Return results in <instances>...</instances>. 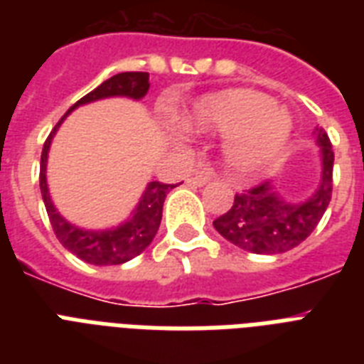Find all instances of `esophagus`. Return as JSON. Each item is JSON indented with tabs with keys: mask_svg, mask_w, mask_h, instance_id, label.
Segmentation results:
<instances>
[{
	"mask_svg": "<svg viewBox=\"0 0 364 364\" xmlns=\"http://www.w3.org/2000/svg\"><path fill=\"white\" fill-rule=\"evenodd\" d=\"M210 179H211V171L204 168V170H198L196 173H193V176L188 177L187 183L191 185V187H202V185H205Z\"/></svg>",
	"mask_w": 364,
	"mask_h": 364,
	"instance_id": "obj_1",
	"label": "esophagus"
}]
</instances>
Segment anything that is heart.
Segmentation results:
<instances>
[{
	"label": "heart",
	"mask_w": 364,
	"mask_h": 364,
	"mask_svg": "<svg viewBox=\"0 0 364 364\" xmlns=\"http://www.w3.org/2000/svg\"><path fill=\"white\" fill-rule=\"evenodd\" d=\"M185 124L196 132L230 134L225 162L236 173H255L282 153L291 119L266 94L236 88L211 94L191 107Z\"/></svg>",
	"instance_id": "obj_1"
}]
</instances>
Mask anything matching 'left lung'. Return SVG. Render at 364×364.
Returning a JSON list of instances; mask_svg holds the SVG:
<instances>
[{"mask_svg":"<svg viewBox=\"0 0 364 364\" xmlns=\"http://www.w3.org/2000/svg\"><path fill=\"white\" fill-rule=\"evenodd\" d=\"M321 151V183L304 202L283 200L270 181L234 196L232 208L217 217L213 227L223 238L257 255H277L304 242L321 221L333 196L334 153L327 132L316 128Z\"/></svg>","mask_w":364,"mask_h":364,"instance_id":"left-lung-1","label":"left lung"}]
</instances>
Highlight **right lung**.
Returning <instances> with one entry per match:
<instances>
[{"label": "right lung", "mask_w": 364, "mask_h": 364, "mask_svg": "<svg viewBox=\"0 0 364 364\" xmlns=\"http://www.w3.org/2000/svg\"><path fill=\"white\" fill-rule=\"evenodd\" d=\"M149 90V73L145 71H124V73H117L111 79L104 81L98 88H94L92 92L82 96L77 104L70 107L54 126L50 136L43 145L41 153V171H39V187H41V196L47 208L48 219L53 225V230L56 238L64 245L68 251L77 255L79 259L88 262V264L96 266H109V264H122L128 262L130 259L145 251L149 243L153 242L154 234L159 230L160 221H162V205H164L166 194L170 193L171 188L177 185H166L160 181H151L143 193L139 204L134 211L128 221L119 225L117 228L109 230H82V228L71 225L60 215L56 208H54L50 194L47 187V159L50 141H53L54 134L58 130V126L64 122V119L70 115L71 111L79 107V105L90 104L96 100L113 98V96H124V98L141 100Z\"/></svg>", "instance_id": "1"}]
</instances>
